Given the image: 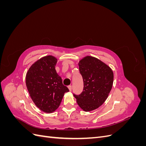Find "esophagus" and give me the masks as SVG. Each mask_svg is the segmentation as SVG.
I'll return each instance as SVG.
<instances>
[{"label":"esophagus","mask_w":146,"mask_h":146,"mask_svg":"<svg viewBox=\"0 0 146 146\" xmlns=\"http://www.w3.org/2000/svg\"><path fill=\"white\" fill-rule=\"evenodd\" d=\"M68 87V88H69V91H72V86H71V85H69Z\"/></svg>","instance_id":"1"}]
</instances>
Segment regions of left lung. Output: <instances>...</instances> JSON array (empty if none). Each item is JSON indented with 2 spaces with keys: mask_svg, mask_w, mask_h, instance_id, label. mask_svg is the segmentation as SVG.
<instances>
[{
  "mask_svg": "<svg viewBox=\"0 0 146 146\" xmlns=\"http://www.w3.org/2000/svg\"><path fill=\"white\" fill-rule=\"evenodd\" d=\"M83 80V90L74 96L83 111L98 108L107 99L111 91L114 75L112 69L98 58L86 56L78 63Z\"/></svg>",
  "mask_w": 146,
  "mask_h": 146,
  "instance_id": "obj_1",
  "label": "left lung"
}]
</instances>
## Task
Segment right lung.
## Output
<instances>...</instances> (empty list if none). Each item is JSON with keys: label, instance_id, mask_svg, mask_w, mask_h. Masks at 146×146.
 <instances>
[{"label": "right lung", "instance_id": "1", "mask_svg": "<svg viewBox=\"0 0 146 146\" xmlns=\"http://www.w3.org/2000/svg\"><path fill=\"white\" fill-rule=\"evenodd\" d=\"M57 59L47 55L35 62L26 74L25 83L31 99L47 113L58 108L65 92L69 91L55 70Z\"/></svg>", "mask_w": 146, "mask_h": 146}]
</instances>
